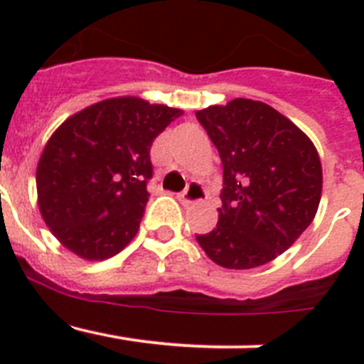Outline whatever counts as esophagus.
Masks as SVG:
<instances>
[{"instance_id":"obj_1","label":"esophagus","mask_w":364,"mask_h":364,"mask_svg":"<svg viewBox=\"0 0 364 364\" xmlns=\"http://www.w3.org/2000/svg\"><path fill=\"white\" fill-rule=\"evenodd\" d=\"M180 200V204L184 205H189V204H195V202H202L205 198V191L204 188H202L198 182H189L188 189L186 191H182L176 197Z\"/></svg>"}]
</instances>
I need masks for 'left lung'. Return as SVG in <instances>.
<instances>
[{"instance_id": "left-lung-1", "label": "left lung", "mask_w": 364, "mask_h": 364, "mask_svg": "<svg viewBox=\"0 0 364 364\" xmlns=\"http://www.w3.org/2000/svg\"><path fill=\"white\" fill-rule=\"evenodd\" d=\"M218 149L224 188L217 228L197 242L222 268L277 259L314 220L323 167L314 142L264 102L235 98L197 111Z\"/></svg>"}]
</instances>
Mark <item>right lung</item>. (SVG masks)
<instances>
[{"instance_id": "add662e5", "label": "right lung", "mask_w": 364, "mask_h": 364, "mask_svg": "<svg viewBox=\"0 0 364 364\" xmlns=\"http://www.w3.org/2000/svg\"><path fill=\"white\" fill-rule=\"evenodd\" d=\"M182 114L120 96L82 109L54 131L38 162L36 189L41 217L63 247L104 260L134 239L149 200L151 144Z\"/></svg>"}]
</instances>
